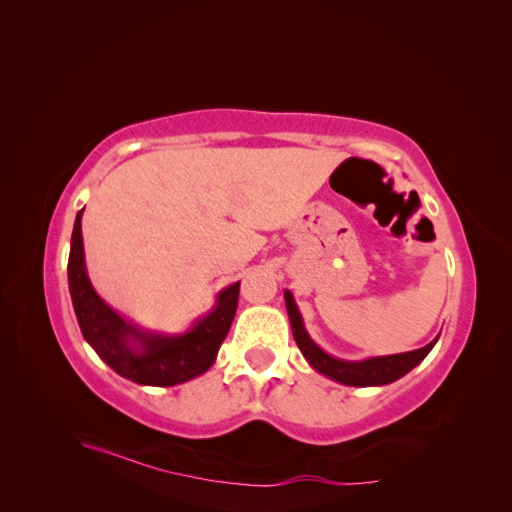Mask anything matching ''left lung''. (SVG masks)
Listing matches in <instances>:
<instances>
[{"mask_svg": "<svg viewBox=\"0 0 512 512\" xmlns=\"http://www.w3.org/2000/svg\"><path fill=\"white\" fill-rule=\"evenodd\" d=\"M284 299H286V312L290 320V329L292 337L297 342L301 354L305 356V361L312 365L318 374L327 376L333 382L346 384V386H384L399 380L401 376H406L408 371H412L418 363H421L425 356L431 352V348L436 346L438 337L429 342L427 346L412 350V352H399V354H384V356H367V359L361 361H346V359H337V356L329 354L327 350H322L312 337H309L303 316L299 312V305L294 301L292 292L284 290Z\"/></svg>", "mask_w": 512, "mask_h": 512, "instance_id": "8db88e82", "label": "left lung"}]
</instances>
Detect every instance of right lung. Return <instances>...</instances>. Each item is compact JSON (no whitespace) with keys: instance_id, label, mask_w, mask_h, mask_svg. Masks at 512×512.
Here are the masks:
<instances>
[{"instance_id":"1","label":"right lung","mask_w":512,"mask_h":512,"mask_svg":"<svg viewBox=\"0 0 512 512\" xmlns=\"http://www.w3.org/2000/svg\"><path fill=\"white\" fill-rule=\"evenodd\" d=\"M83 211L76 213L70 239L68 288L85 342L108 367L136 384L175 386L203 376L218 359V350L235 320L241 282L222 288L209 312L181 333L143 329L115 312L91 284L81 232Z\"/></svg>"}]
</instances>
